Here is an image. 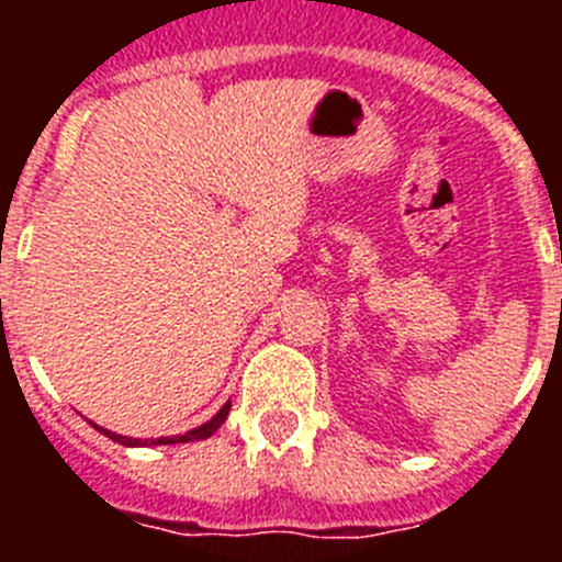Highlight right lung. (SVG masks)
I'll return each instance as SVG.
<instances>
[{
	"instance_id": "right-lung-1",
	"label": "right lung",
	"mask_w": 562,
	"mask_h": 562,
	"mask_svg": "<svg viewBox=\"0 0 562 562\" xmlns=\"http://www.w3.org/2000/svg\"><path fill=\"white\" fill-rule=\"evenodd\" d=\"M227 411H231V402H227L225 408H222L220 414L213 416L211 422H205V425L188 430V434H182V436H160V439H132V436L112 434V430H103V428H98V430H101L103 436H109V439H112V441H117V445H126V448H140V445H143V448H146V445H180V441L207 439V436H211V434H216V430H220V425H225Z\"/></svg>"
}]
</instances>
